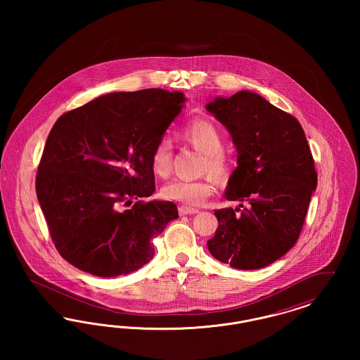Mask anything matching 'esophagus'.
<instances>
[{"label":"esophagus","instance_id":"esophagus-1","mask_svg":"<svg viewBox=\"0 0 360 360\" xmlns=\"http://www.w3.org/2000/svg\"><path fill=\"white\" fill-rule=\"evenodd\" d=\"M178 212H179V214H181V216H186V214H195V213H198L200 210H198V209H195V207L181 205L178 207Z\"/></svg>","mask_w":360,"mask_h":360}]
</instances>
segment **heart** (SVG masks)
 <instances>
[{
    "instance_id": "1",
    "label": "heart",
    "mask_w": 360,
    "mask_h": 360,
    "mask_svg": "<svg viewBox=\"0 0 360 360\" xmlns=\"http://www.w3.org/2000/svg\"><path fill=\"white\" fill-rule=\"evenodd\" d=\"M179 137L204 154L201 165L202 172H210L219 181H225L229 174V159L224 153L223 134L212 122L205 119H197L184 125ZM153 172L167 178L172 172V147L167 137H162L155 144L151 154ZM214 193V181L212 176L201 179H174L162 188V197L170 201H178L185 205H200Z\"/></svg>"
}]
</instances>
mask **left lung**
Listing matches in <instances>:
<instances>
[{"instance_id": "8db88e82", "label": "left lung", "mask_w": 360, "mask_h": 360, "mask_svg": "<svg viewBox=\"0 0 360 360\" xmlns=\"http://www.w3.org/2000/svg\"><path fill=\"white\" fill-rule=\"evenodd\" d=\"M206 109L238 148L225 198L241 202L214 210L219 226L207 240L209 252L233 269L266 267L300 238L317 186L308 140L294 116L252 91L217 97Z\"/></svg>"}]
</instances>
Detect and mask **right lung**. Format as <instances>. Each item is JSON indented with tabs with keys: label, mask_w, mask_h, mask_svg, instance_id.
I'll use <instances>...</instances> for the list:
<instances>
[{
	"label": "right lung",
	"mask_w": 360,
	"mask_h": 360,
	"mask_svg": "<svg viewBox=\"0 0 360 360\" xmlns=\"http://www.w3.org/2000/svg\"><path fill=\"white\" fill-rule=\"evenodd\" d=\"M184 101L181 91L163 89L112 93L53 124L36 194L55 248L74 267L110 278L154 257L153 239L178 209L141 198L155 191L151 154Z\"/></svg>",
	"instance_id": "add662e5"
}]
</instances>
